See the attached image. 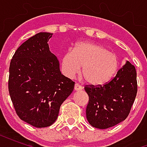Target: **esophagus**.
Returning a JSON list of instances; mask_svg holds the SVG:
<instances>
[{"instance_id": "1", "label": "esophagus", "mask_w": 147, "mask_h": 147, "mask_svg": "<svg viewBox=\"0 0 147 147\" xmlns=\"http://www.w3.org/2000/svg\"><path fill=\"white\" fill-rule=\"evenodd\" d=\"M74 89H75V90H81L83 89V86H81L80 84H79V83H76Z\"/></svg>"}]
</instances>
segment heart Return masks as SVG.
<instances>
[{"label":"heart","instance_id":"obj_1","mask_svg":"<svg viewBox=\"0 0 147 147\" xmlns=\"http://www.w3.org/2000/svg\"><path fill=\"white\" fill-rule=\"evenodd\" d=\"M61 66L65 76L73 78L83 67V76L86 83L102 86L109 83L119 67L116 53L104 45L90 42H80L73 50H67L62 57Z\"/></svg>","mask_w":147,"mask_h":147}]
</instances>
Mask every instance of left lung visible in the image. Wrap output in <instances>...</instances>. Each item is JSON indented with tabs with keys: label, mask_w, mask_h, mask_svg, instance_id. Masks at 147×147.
Instances as JSON below:
<instances>
[{
	"label": "left lung",
	"mask_w": 147,
	"mask_h": 147,
	"mask_svg": "<svg viewBox=\"0 0 147 147\" xmlns=\"http://www.w3.org/2000/svg\"><path fill=\"white\" fill-rule=\"evenodd\" d=\"M89 96L86 119L91 126L106 129L126 119L137 94V74L135 66L127 61L117 75L102 86L86 85Z\"/></svg>",
	"instance_id": "8db88e82"
}]
</instances>
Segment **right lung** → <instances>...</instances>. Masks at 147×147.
<instances>
[{"mask_svg":"<svg viewBox=\"0 0 147 147\" xmlns=\"http://www.w3.org/2000/svg\"><path fill=\"white\" fill-rule=\"evenodd\" d=\"M52 34L41 32L27 39L15 52L9 67L8 91L16 113L35 127L54 123L75 86L61 74L57 58L49 51Z\"/></svg>","mask_w":147,"mask_h":147,"instance_id":"obj_1","label":"right lung"}]
</instances>
